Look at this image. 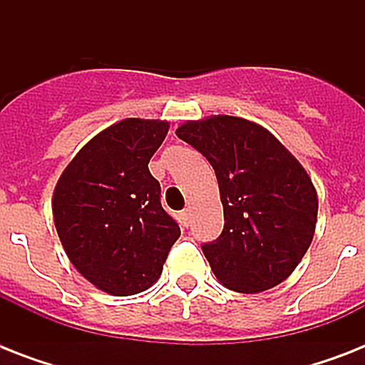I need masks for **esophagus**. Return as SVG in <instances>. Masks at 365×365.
I'll list each match as a JSON object with an SVG mask.
<instances>
[{"instance_id":"esophagus-1","label":"esophagus","mask_w":365,"mask_h":365,"mask_svg":"<svg viewBox=\"0 0 365 365\" xmlns=\"http://www.w3.org/2000/svg\"><path fill=\"white\" fill-rule=\"evenodd\" d=\"M180 222L183 223V227H187V225H189V210L180 212Z\"/></svg>"}]
</instances>
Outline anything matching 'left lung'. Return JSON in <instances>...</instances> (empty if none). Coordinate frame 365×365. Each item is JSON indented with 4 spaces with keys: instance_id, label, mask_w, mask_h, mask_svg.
Instances as JSON below:
<instances>
[{
    "instance_id": "obj_1",
    "label": "left lung",
    "mask_w": 365,
    "mask_h": 365,
    "mask_svg": "<svg viewBox=\"0 0 365 365\" xmlns=\"http://www.w3.org/2000/svg\"><path fill=\"white\" fill-rule=\"evenodd\" d=\"M176 136L216 172L225 223L202 254L217 280L240 294L286 280L317 227V191L305 168L271 132L240 117L189 121Z\"/></svg>"
}]
</instances>
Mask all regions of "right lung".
Returning <instances> with one entry per match:
<instances>
[{
	"label": "right lung",
	"instance_id": "1",
	"mask_svg": "<svg viewBox=\"0 0 365 365\" xmlns=\"http://www.w3.org/2000/svg\"><path fill=\"white\" fill-rule=\"evenodd\" d=\"M166 132L165 121L111 125L83 145L54 189V225L66 254L111 295L148 289L180 237L148 168Z\"/></svg>",
	"mask_w": 365,
	"mask_h": 365
}]
</instances>
